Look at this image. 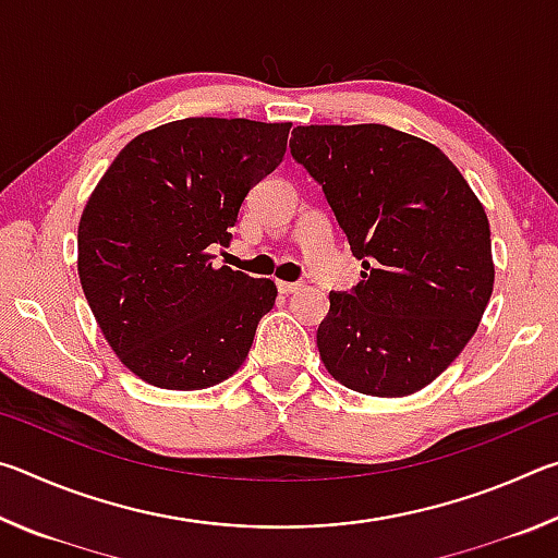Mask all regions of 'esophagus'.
<instances>
[{"instance_id": "obj_1", "label": "esophagus", "mask_w": 558, "mask_h": 558, "mask_svg": "<svg viewBox=\"0 0 558 558\" xmlns=\"http://www.w3.org/2000/svg\"><path fill=\"white\" fill-rule=\"evenodd\" d=\"M302 288V282H282V280H278V290L282 292V295H292V292H300Z\"/></svg>"}]
</instances>
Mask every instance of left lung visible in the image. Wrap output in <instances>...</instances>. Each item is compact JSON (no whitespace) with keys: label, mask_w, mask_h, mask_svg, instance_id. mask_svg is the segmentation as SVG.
Here are the masks:
<instances>
[{"label":"left lung","mask_w":558,"mask_h":558,"mask_svg":"<svg viewBox=\"0 0 558 558\" xmlns=\"http://www.w3.org/2000/svg\"><path fill=\"white\" fill-rule=\"evenodd\" d=\"M290 155L323 186L362 280L329 292L317 349L347 389L409 396L470 342L493 295L489 223L458 167L386 125L292 130Z\"/></svg>","instance_id":"1"}]
</instances>
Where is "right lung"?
Returning <instances> with one entry per match:
<instances>
[{"instance_id": "right-lung-1", "label": "right lung", "mask_w": 558, "mask_h": 558, "mask_svg": "<svg viewBox=\"0 0 558 558\" xmlns=\"http://www.w3.org/2000/svg\"><path fill=\"white\" fill-rule=\"evenodd\" d=\"M290 122L186 118L137 135L90 194L78 276L112 352L159 389L196 391L239 369L276 282L214 268L239 209L282 162Z\"/></svg>"}]
</instances>
